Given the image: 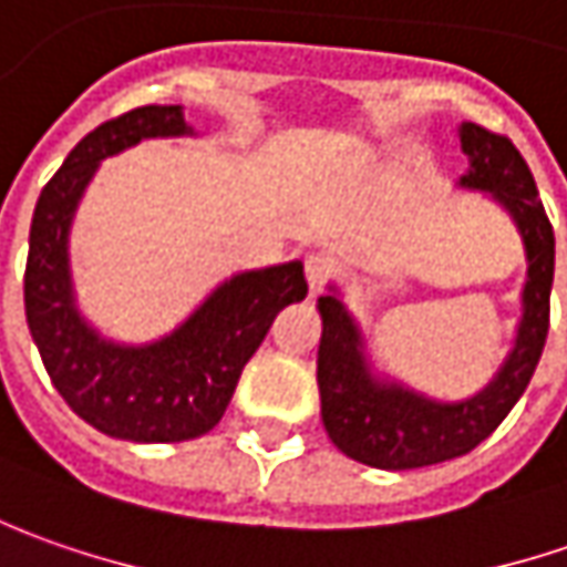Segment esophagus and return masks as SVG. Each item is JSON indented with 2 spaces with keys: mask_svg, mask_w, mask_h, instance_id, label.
<instances>
[{
  "mask_svg": "<svg viewBox=\"0 0 567 567\" xmlns=\"http://www.w3.org/2000/svg\"><path fill=\"white\" fill-rule=\"evenodd\" d=\"M303 276H307V285H310V295H320L322 288L332 282V276H336V260L326 257V254H307Z\"/></svg>",
  "mask_w": 567,
  "mask_h": 567,
  "instance_id": "34e87169",
  "label": "esophagus"
}]
</instances>
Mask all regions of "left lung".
<instances>
[{"label": "left lung", "mask_w": 567, "mask_h": 567, "mask_svg": "<svg viewBox=\"0 0 567 567\" xmlns=\"http://www.w3.org/2000/svg\"><path fill=\"white\" fill-rule=\"evenodd\" d=\"M461 150L471 156L464 187L489 190L515 216L527 250L524 320L515 351L498 377L480 395L458 404L414 395L399 382H377L361 358V332L339 298H320L322 339L317 354L322 423L329 440L348 458L380 467L411 471L467 455L496 430L524 395L537 370L549 332V291L556 269V235L537 197V182L517 147L483 125H461Z\"/></svg>", "instance_id": "left-lung-1"}]
</instances>
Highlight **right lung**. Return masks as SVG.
<instances>
[{"instance_id": "add662e5", "label": "right lung", "mask_w": 567, "mask_h": 567, "mask_svg": "<svg viewBox=\"0 0 567 567\" xmlns=\"http://www.w3.org/2000/svg\"><path fill=\"white\" fill-rule=\"evenodd\" d=\"M182 106H141L93 127L40 190L30 223L24 310L59 395L100 433L131 442H185L223 420L238 377L276 313L303 301V266L241 272L147 348L103 342L78 317L69 282V225L96 163L144 137L187 134Z\"/></svg>"}]
</instances>
